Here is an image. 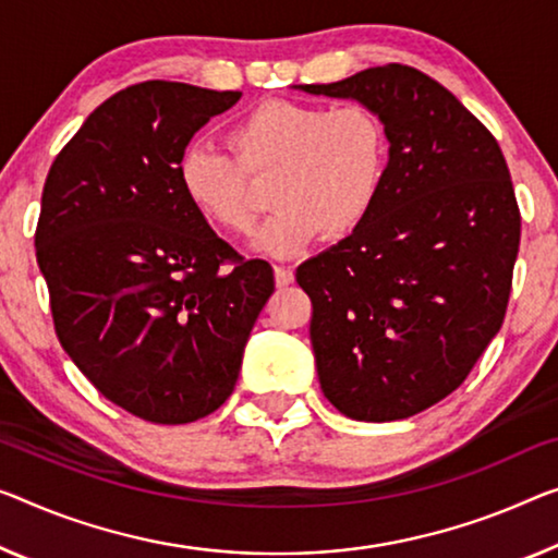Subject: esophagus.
Masks as SVG:
<instances>
[{"mask_svg": "<svg viewBox=\"0 0 558 558\" xmlns=\"http://www.w3.org/2000/svg\"><path fill=\"white\" fill-rule=\"evenodd\" d=\"M274 279H277L279 287H289L291 281H294V269L291 267H274Z\"/></svg>", "mask_w": 558, "mask_h": 558, "instance_id": "esophagus-1", "label": "esophagus"}]
</instances>
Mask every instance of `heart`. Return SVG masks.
Masks as SVG:
<instances>
[{
	"mask_svg": "<svg viewBox=\"0 0 558 558\" xmlns=\"http://www.w3.org/2000/svg\"><path fill=\"white\" fill-rule=\"evenodd\" d=\"M227 151L192 144L177 165L179 190L209 225L250 236L259 219L252 179L277 174L274 217L259 250L294 256L324 236L344 239L364 225L379 199L389 165V134L374 109L269 99L227 132Z\"/></svg>",
	"mask_w": 558,
	"mask_h": 558,
	"instance_id": "1",
	"label": "heart"
}]
</instances>
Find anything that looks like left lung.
I'll list each match as a JSON object with an SVG mask.
<instances>
[{
  "instance_id": "1",
  "label": "left lung",
  "mask_w": 558,
  "mask_h": 558,
  "mask_svg": "<svg viewBox=\"0 0 558 558\" xmlns=\"http://www.w3.org/2000/svg\"><path fill=\"white\" fill-rule=\"evenodd\" d=\"M299 89L381 117L389 165L354 234L304 262L316 374L356 422H397L459 389L501 329L521 214L494 134L407 64Z\"/></svg>"
}]
</instances>
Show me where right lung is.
<instances>
[{
    "label": "right lung",
    "mask_w": 558,
    "mask_h": 558,
    "mask_svg": "<svg viewBox=\"0 0 558 558\" xmlns=\"http://www.w3.org/2000/svg\"><path fill=\"white\" fill-rule=\"evenodd\" d=\"M242 92L132 84L51 165L34 246L59 344L101 397L190 424L234 391L274 269L244 259L179 190L177 165Z\"/></svg>",
    "instance_id": "add662e5"
}]
</instances>
